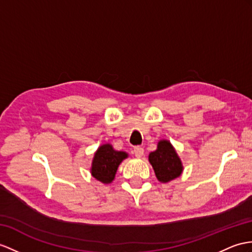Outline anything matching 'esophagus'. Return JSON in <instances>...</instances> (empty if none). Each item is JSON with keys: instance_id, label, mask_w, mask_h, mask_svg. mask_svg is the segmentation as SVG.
I'll return each instance as SVG.
<instances>
[{"instance_id": "1", "label": "esophagus", "mask_w": 252, "mask_h": 252, "mask_svg": "<svg viewBox=\"0 0 252 252\" xmlns=\"http://www.w3.org/2000/svg\"><path fill=\"white\" fill-rule=\"evenodd\" d=\"M133 153H134V156L140 158V157H142L144 154V149L142 146H136L133 149Z\"/></svg>"}]
</instances>
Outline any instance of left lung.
Listing matches in <instances>:
<instances>
[{
  "label": "left lung",
  "mask_w": 252,
  "mask_h": 252,
  "mask_svg": "<svg viewBox=\"0 0 252 252\" xmlns=\"http://www.w3.org/2000/svg\"><path fill=\"white\" fill-rule=\"evenodd\" d=\"M149 160L159 182L172 181L180 176L183 171L181 159L169 141H159L157 150L151 153Z\"/></svg>",
  "instance_id": "obj_1"
}]
</instances>
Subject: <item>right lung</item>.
<instances>
[{
	"label": "right lung",
	"instance_id": "obj_1",
	"mask_svg": "<svg viewBox=\"0 0 252 252\" xmlns=\"http://www.w3.org/2000/svg\"><path fill=\"white\" fill-rule=\"evenodd\" d=\"M128 155L125 152L113 150L112 145L103 144L95 153L92 163V175L101 183H111L114 179L119 164Z\"/></svg>",
	"mask_w": 252,
	"mask_h": 252
}]
</instances>
